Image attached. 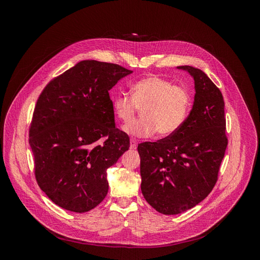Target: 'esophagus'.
<instances>
[{
	"label": "esophagus",
	"mask_w": 260,
	"mask_h": 260,
	"mask_svg": "<svg viewBox=\"0 0 260 260\" xmlns=\"http://www.w3.org/2000/svg\"><path fill=\"white\" fill-rule=\"evenodd\" d=\"M137 145H138V142L136 139H131L130 140V148L131 149H136L137 148Z\"/></svg>",
	"instance_id": "1"
}]
</instances>
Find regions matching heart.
<instances>
[{
  "mask_svg": "<svg viewBox=\"0 0 260 260\" xmlns=\"http://www.w3.org/2000/svg\"><path fill=\"white\" fill-rule=\"evenodd\" d=\"M191 106L188 92L158 77H147L131 85V96L118 94L112 100L115 116L127 123L143 109V117L123 127V131L138 138H148L157 131L169 137L182 127Z\"/></svg>",
  "mask_w": 260,
  "mask_h": 260,
  "instance_id": "obj_1",
  "label": "heart"
}]
</instances>
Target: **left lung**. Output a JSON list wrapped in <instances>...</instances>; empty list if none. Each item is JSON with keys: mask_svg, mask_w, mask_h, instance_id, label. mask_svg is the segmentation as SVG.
Instances as JSON below:
<instances>
[{"mask_svg": "<svg viewBox=\"0 0 260 260\" xmlns=\"http://www.w3.org/2000/svg\"><path fill=\"white\" fill-rule=\"evenodd\" d=\"M178 69L194 79L190 115L172 136L138 145L141 190L149 205L164 215L181 214L207 198L228 145L221 92L201 69Z\"/></svg>", "mask_w": 260, "mask_h": 260, "instance_id": "obj_1", "label": "left lung"}]
</instances>
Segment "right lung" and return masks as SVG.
<instances>
[{
	"mask_svg": "<svg viewBox=\"0 0 260 260\" xmlns=\"http://www.w3.org/2000/svg\"><path fill=\"white\" fill-rule=\"evenodd\" d=\"M131 73L117 64L82 60L39 96L29 129L35 175L59 207L85 212L105 199L106 171L130 146L127 133L115 127L108 91Z\"/></svg>",
	"mask_w": 260,
	"mask_h": 260,
	"instance_id": "obj_1",
	"label": "right lung"
}]
</instances>
